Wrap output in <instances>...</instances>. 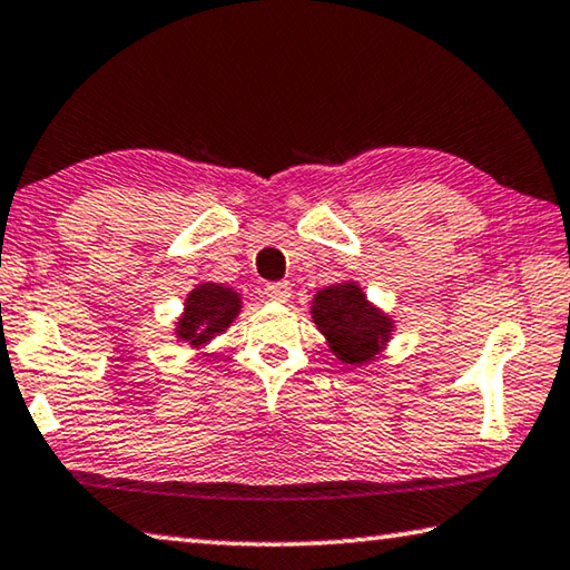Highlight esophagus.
I'll return each instance as SVG.
<instances>
[{
    "label": "esophagus",
    "mask_w": 570,
    "mask_h": 570,
    "mask_svg": "<svg viewBox=\"0 0 570 570\" xmlns=\"http://www.w3.org/2000/svg\"><path fill=\"white\" fill-rule=\"evenodd\" d=\"M266 299L268 302H276V304H286L292 299V284L288 282H276V284H266L264 288Z\"/></svg>",
    "instance_id": "esophagus-1"
}]
</instances>
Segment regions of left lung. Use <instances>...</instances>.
<instances>
[{"label": "left lung", "mask_w": 570, "mask_h": 570, "mask_svg": "<svg viewBox=\"0 0 570 570\" xmlns=\"http://www.w3.org/2000/svg\"><path fill=\"white\" fill-rule=\"evenodd\" d=\"M309 314L332 355L347 367L375 363L395 332V320L370 302L357 282L324 286L314 294Z\"/></svg>", "instance_id": "left-lung-1"}]
</instances>
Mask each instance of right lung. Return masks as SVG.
Returning <instances> with one entry per match:
<instances>
[{"label": "right lung", "instance_id": "1", "mask_svg": "<svg viewBox=\"0 0 570 570\" xmlns=\"http://www.w3.org/2000/svg\"><path fill=\"white\" fill-rule=\"evenodd\" d=\"M243 309L240 292L233 286L203 282L185 296L183 314L175 322V340L187 345L197 355H210L205 352L207 345L230 327Z\"/></svg>", "mask_w": 570, "mask_h": 570}]
</instances>
